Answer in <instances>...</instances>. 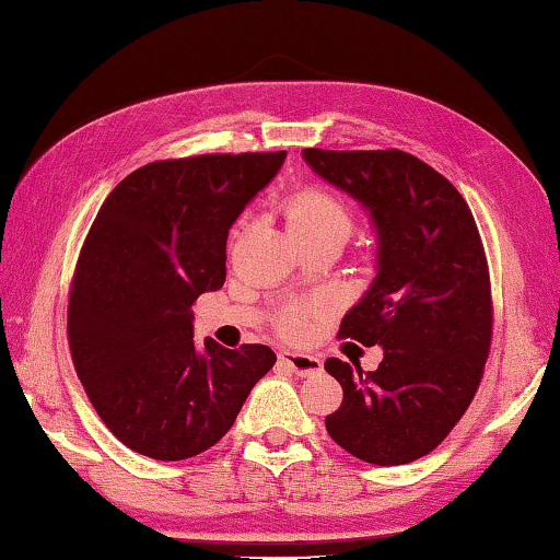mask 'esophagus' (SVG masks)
<instances>
[{"label": "esophagus", "mask_w": 560, "mask_h": 560, "mask_svg": "<svg viewBox=\"0 0 560 560\" xmlns=\"http://www.w3.org/2000/svg\"><path fill=\"white\" fill-rule=\"evenodd\" d=\"M280 360L288 364V370H292L298 377H315V374L323 372V362L313 354H302V352H280Z\"/></svg>", "instance_id": "esophagus-1"}]
</instances>
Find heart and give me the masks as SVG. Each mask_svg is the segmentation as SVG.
<instances>
[{
	"mask_svg": "<svg viewBox=\"0 0 560 560\" xmlns=\"http://www.w3.org/2000/svg\"><path fill=\"white\" fill-rule=\"evenodd\" d=\"M352 218L340 198L325 194V190H302L288 206L290 231H340L350 233ZM282 332L300 335L305 329V317L300 313H288L282 317Z\"/></svg>",
	"mask_w": 560,
	"mask_h": 560,
	"instance_id": "b5f03b06",
	"label": "heart"
}]
</instances>
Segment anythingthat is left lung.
<instances>
[{"label": "left lung", "mask_w": 560, "mask_h": 560, "mask_svg": "<svg viewBox=\"0 0 560 560\" xmlns=\"http://www.w3.org/2000/svg\"><path fill=\"white\" fill-rule=\"evenodd\" d=\"M302 159L364 208L377 237L374 280L340 335L384 357L374 372L325 362L345 392L327 434L366 464H409L444 442L481 382L491 288L479 231L459 190L405 151L305 149Z\"/></svg>", "instance_id": "left-lung-1"}]
</instances>
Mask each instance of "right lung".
Returning a JSON list of instances; mask_svg holds the SVG:
<instances>
[{
	"label": "right lung",
	"mask_w": 560,
	"mask_h": 560,
	"mask_svg": "<svg viewBox=\"0 0 560 560\" xmlns=\"http://www.w3.org/2000/svg\"><path fill=\"white\" fill-rule=\"evenodd\" d=\"M285 155L149 163L101 206L73 275L69 345L91 405L133 452L159 462L206 452L278 360L265 345H198L190 307L223 288L228 231Z\"/></svg>",
	"instance_id": "right-lung-1"
}]
</instances>
